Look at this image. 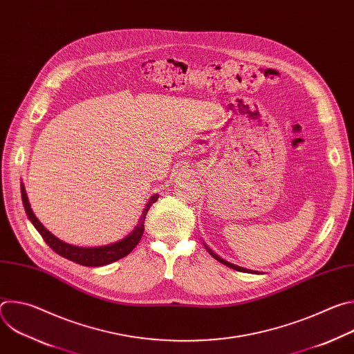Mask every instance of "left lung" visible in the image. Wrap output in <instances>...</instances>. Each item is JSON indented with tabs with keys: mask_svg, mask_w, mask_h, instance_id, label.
I'll return each instance as SVG.
<instances>
[{
	"mask_svg": "<svg viewBox=\"0 0 354 354\" xmlns=\"http://www.w3.org/2000/svg\"><path fill=\"white\" fill-rule=\"evenodd\" d=\"M205 246H206V249L209 250V254L216 259V261H218L220 263H223V265H225V266H228V268H231V269H234V270H238V272H243V273H258L259 274V272H257V270H249V269H245V268H241V266H236V265H234V263H230V262H227V261H224L223 258H220L217 254H214V252L205 243Z\"/></svg>",
	"mask_w": 354,
	"mask_h": 354,
	"instance_id": "left-lung-1",
	"label": "left lung"
}]
</instances>
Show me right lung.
<instances>
[{"mask_svg": "<svg viewBox=\"0 0 354 354\" xmlns=\"http://www.w3.org/2000/svg\"><path fill=\"white\" fill-rule=\"evenodd\" d=\"M21 193H22V203L26 212V216L29 218V221L33 224V227L39 231V234L41 235V238L46 241V243L52 248L56 254H59L60 257L73 261L75 263H80L82 266H88V268H96V266H105L109 265L112 262H116L124 257H127L130 252L136 248V245L140 242L142 234H144V221H145V216L147 212L149 210L151 205L156 203L158 200V194H153L149 197V200L147 201L145 207L142 209V213L138 218L137 225L134 227V230L126 235L123 239L109 243V245H102V246H77V245H71L67 243L62 239H59L56 235H53L50 232L33 214L32 207L29 205V198L25 190V185L21 183Z\"/></svg>", "mask_w": 354, "mask_h": 354, "instance_id": "right-lung-1", "label": "right lung"}]
</instances>
